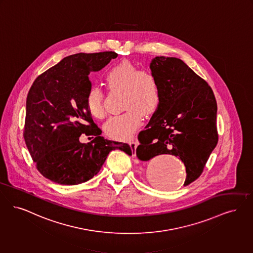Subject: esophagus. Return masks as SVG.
Masks as SVG:
<instances>
[{
  "instance_id": "obj_1",
  "label": "esophagus",
  "mask_w": 253,
  "mask_h": 253,
  "mask_svg": "<svg viewBox=\"0 0 253 253\" xmlns=\"http://www.w3.org/2000/svg\"><path fill=\"white\" fill-rule=\"evenodd\" d=\"M137 145H138V143H137V141H136L135 139H131V140H130V146H131L132 152H135V149H136Z\"/></svg>"
}]
</instances>
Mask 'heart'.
Returning <instances> with one entry per match:
<instances>
[{"instance_id":"b5f03b06","label":"heart","mask_w":253,"mask_h":253,"mask_svg":"<svg viewBox=\"0 0 253 253\" xmlns=\"http://www.w3.org/2000/svg\"><path fill=\"white\" fill-rule=\"evenodd\" d=\"M105 82L109 88L124 90L123 108L105 122L104 131L117 139L131 137L140 126L144 113L151 115L156 111L162 100V84L156 73L149 69H140L130 61L115 64L105 73ZM104 94L98 86H92L86 93L85 104L94 118L101 119L105 115Z\"/></svg>"}]
</instances>
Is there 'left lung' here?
Wrapping results in <instances>:
<instances>
[{"mask_svg": "<svg viewBox=\"0 0 253 253\" xmlns=\"http://www.w3.org/2000/svg\"><path fill=\"white\" fill-rule=\"evenodd\" d=\"M151 70L161 81L162 100L138 133L136 156L142 161L160 154L179 157L186 186L202 175L218 141L216 101L207 82L179 58L156 56Z\"/></svg>", "mask_w": 253, "mask_h": 253, "instance_id": "obj_1", "label": "left lung"}]
</instances>
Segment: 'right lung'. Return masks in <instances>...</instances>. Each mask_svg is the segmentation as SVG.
I'll use <instances>...</instances> for the list:
<instances>
[{"label": "right lung", "mask_w": 253, "mask_h": 253, "mask_svg": "<svg viewBox=\"0 0 253 253\" xmlns=\"http://www.w3.org/2000/svg\"><path fill=\"white\" fill-rule=\"evenodd\" d=\"M117 56L115 51L73 54L33 83L26 100L23 138L36 169L51 182L79 184L100 171L113 150L131 155L127 143L101 136L85 104L91 71H100ZM83 133L94 139L81 143Z\"/></svg>", "instance_id": "add662e5"}]
</instances>
